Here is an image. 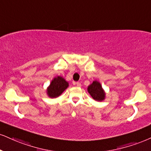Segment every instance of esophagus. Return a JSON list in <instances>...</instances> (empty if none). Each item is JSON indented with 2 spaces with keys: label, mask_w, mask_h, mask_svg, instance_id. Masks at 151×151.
Wrapping results in <instances>:
<instances>
[{
  "label": "esophagus",
  "mask_w": 151,
  "mask_h": 151,
  "mask_svg": "<svg viewBox=\"0 0 151 151\" xmlns=\"http://www.w3.org/2000/svg\"><path fill=\"white\" fill-rule=\"evenodd\" d=\"M76 86H77V87H81V83H79V82H77V83H76Z\"/></svg>",
  "instance_id": "34e87169"
}]
</instances>
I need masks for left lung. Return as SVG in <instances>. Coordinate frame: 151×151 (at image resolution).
Listing matches in <instances>:
<instances>
[{"mask_svg":"<svg viewBox=\"0 0 151 151\" xmlns=\"http://www.w3.org/2000/svg\"><path fill=\"white\" fill-rule=\"evenodd\" d=\"M87 91L94 100L101 101L105 99V92L101 84L97 81H94L87 88Z\"/></svg>","mask_w":151,"mask_h":151,"instance_id":"8db88e82","label":"left lung"}]
</instances>
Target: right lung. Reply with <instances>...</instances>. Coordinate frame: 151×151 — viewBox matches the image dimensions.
I'll return each instance as SVG.
<instances>
[{
  "label": "right lung",
  "mask_w": 151,
  "mask_h": 151,
  "mask_svg": "<svg viewBox=\"0 0 151 151\" xmlns=\"http://www.w3.org/2000/svg\"><path fill=\"white\" fill-rule=\"evenodd\" d=\"M68 87V82H66L65 79L61 76H58L52 81L50 86L47 87V93L50 97L56 98L61 95V93Z\"/></svg>",
  "instance_id": "1"
}]
</instances>
